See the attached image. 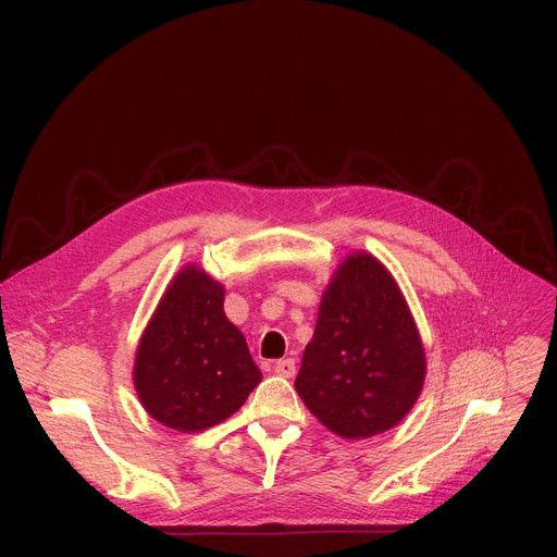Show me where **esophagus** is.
<instances>
[{"instance_id": "1", "label": "esophagus", "mask_w": 557, "mask_h": 557, "mask_svg": "<svg viewBox=\"0 0 557 557\" xmlns=\"http://www.w3.org/2000/svg\"><path fill=\"white\" fill-rule=\"evenodd\" d=\"M273 370H275V374L290 379L296 374V361L294 359H280V361H275Z\"/></svg>"}]
</instances>
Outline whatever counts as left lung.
I'll list each match as a JSON object with an SVG mask.
<instances>
[{
	"mask_svg": "<svg viewBox=\"0 0 557 557\" xmlns=\"http://www.w3.org/2000/svg\"><path fill=\"white\" fill-rule=\"evenodd\" d=\"M424 349L388 271L347 257L318 309L296 391L330 431L359 441L393 429L424 384Z\"/></svg>",
	"mask_w": 557,
	"mask_h": 557,
	"instance_id": "left-lung-1",
	"label": "left lung"
}]
</instances>
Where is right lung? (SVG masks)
Here are the masks:
<instances>
[{
    "label": "right lung",
    "mask_w": 557,
    "mask_h": 557,
    "mask_svg": "<svg viewBox=\"0 0 557 557\" xmlns=\"http://www.w3.org/2000/svg\"><path fill=\"white\" fill-rule=\"evenodd\" d=\"M259 382L244 334L223 313V286L185 269L137 347L135 388L144 408L164 426L194 433L239 411Z\"/></svg>",
    "instance_id": "1"
}]
</instances>
